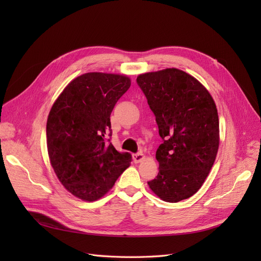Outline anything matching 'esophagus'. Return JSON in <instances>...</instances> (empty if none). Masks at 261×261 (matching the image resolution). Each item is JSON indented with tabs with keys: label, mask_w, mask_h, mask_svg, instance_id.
Wrapping results in <instances>:
<instances>
[{
	"label": "esophagus",
	"mask_w": 261,
	"mask_h": 261,
	"mask_svg": "<svg viewBox=\"0 0 261 261\" xmlns=\"http://www.w3.org/2000/svg\"><path fill=\"white\" fill-rule=\"evenodd\" d=\"M133 159H134V162H135V163H138V162H141V161H143V160L145 159V156H144V154L141 153V152H138V153L133 154Z\"/></svg>",
	"instance_id": "esophagus-1"
}]
</instances>
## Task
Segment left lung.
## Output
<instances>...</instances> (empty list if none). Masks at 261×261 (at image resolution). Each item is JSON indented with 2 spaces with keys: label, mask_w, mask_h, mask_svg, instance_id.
I'll return each instance as SVG.
<instances>
[{
  "label": "left lung",
  "mask_w": 261,
  "mask_h": 261,
  "mask_svg": "<svg viewBox=\"0 0 261 261\" xmlns=\"http://www.w3.org/2000/svg\"><path fill=\"white\" fill-rule=\"evenodd\" d=\"M155 116L162 144L159 173L149 180L164 201L177 202L201 187L219 148V116L208 90L177 68L141 74L136 80Z\"/></svg>",
  "instance_id": "obj_1"
}]
</instances>
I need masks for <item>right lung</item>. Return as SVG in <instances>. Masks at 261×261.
Instances as JSON below:
<instances>
[{
    "instance_id": "add662e5",
    "label": "right lung",
    "mask_w": 261,
    "mask_h": 261,
    "mask_svg": "<svg viewBox=\"0 0 261 261\" xmlns=\"http://www.w3.org/2000/svg\"><path fill=\"white\" fill-rule=\"evenodd\" d=\"M129 87L126 76L87 73L70 82L52 106L46 122L50 162L77 198H101L129 167L132 154L117 151L107 139L110 115Z\"/></svg>"
}]
</instances>
